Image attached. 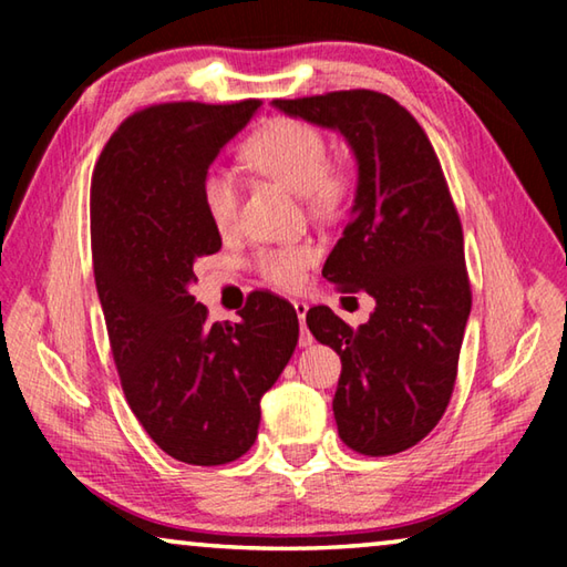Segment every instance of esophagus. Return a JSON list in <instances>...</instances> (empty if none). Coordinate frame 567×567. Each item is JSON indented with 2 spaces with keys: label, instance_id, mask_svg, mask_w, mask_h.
I'll return each instance as SVG.
<instances>
[{
  "label": "esophagus",
  "instance_id": "esophagus-1",
  "mask_svg": "<svg viewBox=\"0 0 567 567\" xmlns=\"http://www.w3.org/2000/svg\"><path fill=\"white\" fill-rule=\"evenodd\" d=\"M292 307H295L297 318H300V324H302V334H300V348H307V344H312V334L305 330V318H307V310H310V305L302 302V300H292Z\"/></svg>",
  "mask_w": 567,
  "mask_h": 567
}]
</instances>
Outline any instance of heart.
<instances>
[{"mask_svg": "<svg viewBox=\"0 0 567 567\" xmlns=\"http://www.w3.org/2000/svg\"><path fill=\"white\" fill-rule=\"evenodd\" d=\"M328 145L318 127L297 120H272L245 142L243 159L260 175L280 182L302 195L312 209H334L344 192L340 167L324 162ZM203 205L219 233L235 225L239 192L237 182L225 169H209L203 182ZM315 260L310 245L272 247L257 255V267L267 282L285 290L302 285L307 267Z\"/></svg>", "mask_w": 567, "mask_h": 567, "instance_id": "heart-1", "label": "heart"}]
</instances>
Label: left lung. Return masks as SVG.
Wrapping results in <instances>:
<instances>
[{"instance_id":"left-lung-1","label":"left lung","mask_w":567,"mask_h":567,"mask_svg":"<svg viewBox=\"0 0 567 567\" xmlns=\"http://www.w3.org/2000/svg\"><path fill=\"white\" fill-rule=\"evenodd\" d=\"M272 104L340 132L358 162L350 223L322 277L368 292L375 310L352 330L318 305L307 328L342 360L332 400L342 443L370 457L402 453L443 417L473 305L443 167L417 120L388 94L350 90Z\"/></svg>"}]
</instances>
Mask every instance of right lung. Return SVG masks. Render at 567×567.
Listing matches in <instances>:
<instances>
[{"mask_svg": "<svg viewBox=\"0 0 567 567\" xmlns=\"http://www.w3.org/2000/svg\"><path fill=\"white\" fill-rule=\"evenodd\" d=\"M155 104L120 124L92 175L94 282L134 417L169 457L225 465L252 447L260 400L290 362L300 322L252 292L239 322H207L195 262L223 247L203 205L209 165L260 110Z\"/></svg>", "mask_w": 567, "mask_h": 567, "instance_id": "right-lung-1", "label": "right lung"}]
</instances>
